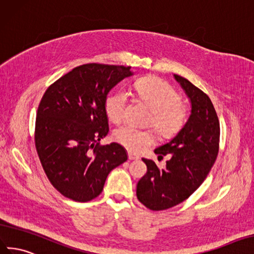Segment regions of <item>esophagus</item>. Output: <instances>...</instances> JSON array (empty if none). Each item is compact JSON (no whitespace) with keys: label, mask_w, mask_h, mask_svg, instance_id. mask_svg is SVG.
<instances>
[{"label":"esophagus","mask_w":254,"mask_h":254,"mask_svg":"<svg viewBox=\"0 0 254 254\" xmlns=\"http://www.w3.org/2000/svg\"><path fill=\"white\" fill-rule=\"evenodd\" d=\"M127 155H128V159H129V161H134V159H139V156L134 154L133 152H129V151H128Z\"/></svg>","instance_id":"1"}]
</instances>
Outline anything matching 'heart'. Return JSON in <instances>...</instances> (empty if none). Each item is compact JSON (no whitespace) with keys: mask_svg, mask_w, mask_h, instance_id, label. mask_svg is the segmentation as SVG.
Wrapping results in <instances>:
<instances>
[{"mask_svg":"<svg viewBox=\"0 0 254 254\" xmlns=\"http://www.w3.org/2000/svg\"><path fill=\"white\" fill-rule=\"evenodd\" d=\"M137 99L151 111L148 123L162 137H171L183 128L188 119V108L181 102L180 93L167 82L157 77H143L134 85ZM128 96L126 91H115L106 98L105 111L116 125L126 118ZM114 139L132 152H139L153 142L149 129L122 126L113 133Z\"/></svg>","mask_w":254,"mask_h":254,"instance_id":"obj_1","label":"heart"}]
</instances>
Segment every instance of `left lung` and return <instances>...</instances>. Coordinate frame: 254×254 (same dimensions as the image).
<instances>
[{"instance_id":"8db88e82","label":"left lung","mask_w":254,"mask_h":254,"mask_svg":"<svg viewBox=\"0 0 254 254\" xmlns=\"http://www.w3.org/2000/svg\"><path fill=\"white\" fill-rule=\"evenodd\" d=\"M175 78L190 100L191 112L177 136L154 150L158 159L170 155L166 168L142 158L148 170L137 183L136 194L152 211H164L190 197L203 183L219 150V120L211 99L188 79L178 74Z\"/></svg>"}]
</instances>
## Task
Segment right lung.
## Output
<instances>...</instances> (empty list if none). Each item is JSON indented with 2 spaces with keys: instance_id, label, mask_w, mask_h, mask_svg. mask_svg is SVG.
Instances as JSON below:
<instances>
[{
  "instance_id": "obj_1",
  "label": "right lung",
  "mask_w": 254,
  "mask_h": 254,
  "mask_svg": "<svg viewBox=\"0 0 254 254\" xmlns=\"http://www.w3.org/2000/svg\"><path fill=\"white\" fill-rule=\"evenodd\" d=\"M131 67L86 64L72 69L43 95L35 126V146L46 175L57 190L87 202L102 192L106 178L127 159L117 142L101 146L108 134L105 101Z\"/></svg>"
}]
</instances>
